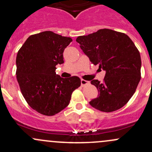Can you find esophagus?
Returning <instances> with one entry per match:
<instances>
[{"mask_svg": "<svg viewBox=\"0 0 152 152\" xmlns=\"http://www.w3.org/2000/svg\"><path fill=\"white\" fill-rule=\"evenodd\" d=\"M81 83L82 86H86V85L88 84V83H89V81H86V80H84V79H81Z\"/></svg>", "mask_w": 152, "mask_h": 152, "instance_id": "esophagus-1", "label": "esophagus"}]
</instances>
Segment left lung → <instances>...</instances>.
Listing matches in <instances>:
<instances>
[{
    "label": "left lung",
    "instance_id": "1",
    "mask_svg": "<svg viewBox=\"0 0 152 152\" xmlns=\"http://www.w3.org/2000/svg\"><path fill=\"white\" fill-rule=\"evenodd\" d=\"M76 42L92 64L106 71L102 83L91 81L99 94L90 105L104 112L121 109L135 93L141 79L142 61L133 41L124 33L104 28L78 36Z\"/></svg>",
    "mask_w": 152,
    "mask_h": 152
}]
</instances>
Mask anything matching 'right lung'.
Segmentation results:
<instances>
[{
	"label": "right lung",
	"instance_id": "obj_1",
	"mask_svg": "<svg viewBox=\"0 0 152 152\" xmlns=\"http://www.w3.org/2000/svg\"><path fill=\"white\" fill-rule=\"evenodd\" d=\"M72 39L52 31L31 35L16 57V78L20 91L33 109L46 116L58 114L69 105L73 91L81 86L77 76L56 74L64 64V49Z\"/></svg>",
	"mask_w": 152,
	"mask_h": 152
}]
</instances>
